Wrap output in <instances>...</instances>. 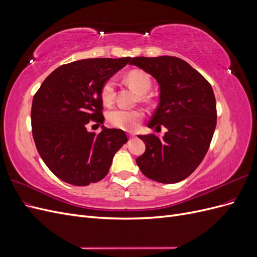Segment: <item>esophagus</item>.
Instances as JSON below:
<instances>
[{"instance_id": "34e87169", "label": "esophagus", "mask_w": 257, "mask_h": 257, "mask_svg": "<svg viewBox=\"0 0 257 257\" xmlns=\"http://www.w3.org/2000/svg\"><path fill=\"white\" fill-rule=\"evenodd\" d=\"M128 138H130V141H133V139H135V136L133 134H130Z\"/></svg>"}]
</instances>
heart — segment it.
<instances>
[{
	"instance_id": "1",
	"label": "heart",
	"mask_w": 257,
	"mask_h": 257,
	"mask_svg": "<svg viewBox=\"0 0 257 257\" xmlns=\"http://www.w3.org/2000/svg\"><path fill=\"white\" fill-rule=\"evenodd\" d=\"M125 79L128 84L137 93H139L141 102H147L149 96L147 93L150 91L152 81L150 76L141 69H133L130 71ZM115 93V82L113 78L107 79L100 88V98L106 105H110L114 99ZM144 113L139 109H124V108H114L107 113V121L111 125L120 128L133 130L136 127L138 122L143 119Z\"/></svg>"
}]
</instances>
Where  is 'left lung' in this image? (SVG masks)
<instances>
[{
  "mask_svg": "<svg viewBox=\"0 0 257 257\" xmlns=\"http://www.w3.org/2000/svg\"><path fill=\"white\" fill-rule=\"evenodd\" d=\"M130 64L151 74L160 84V103L148 126L168 130L162 138L138 136L146 151L136 159L137 165L151 180L182 181L204 160L214 133L216 105L211 84L176 57H136Z\"/></svg>",
  "mask_w": 257,
  "mask_h": 257,
  "instance_id": "8db88e82",
  "label": "left lung"
}]
</instances>
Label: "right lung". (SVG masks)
<instances>
[{
    "instance_id": "right-lung-1",
    "label": "right lung",
    "mask_w": 257,
    "mask_h": 257,
    "mask_svg": "<svg viewBox=\"0 0 257 257\" xmlns=\"http://www.w3.org/2000/svg\"><path fill=\"white\" fill-rule=\"evenodd\" d=\"M131 58H95L61 65L34 94L32 134L45 164L61 180L77 186L97 182L108 174L114 153L127 142L122 130L87 131L103 124L102 84Z\"/></svg>"
}]
</instances>
